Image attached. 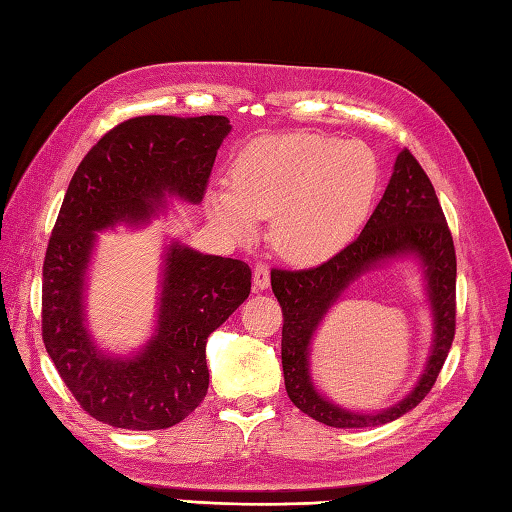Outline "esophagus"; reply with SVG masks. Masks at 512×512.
Instances as JSON below:
<instances>
[{"label": "esophagus", "instance_id": "1", "mask_svg": "<svg viewBox=\"0 0 512 512\" xmlns=\"http://www.w3.org/2000/svg\"><path fill=\"white\" fill-rule=\"evenodd\" d=\"M253 284L255 290H266L270 286V270L266 264H257L253 268Z\"/></svg>", "mask_w": 512, "mask_h": 512}]
</instances>
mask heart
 <instances>
[{"label":"heart","mask_w":512,"mask_h":512,"mask_svg":"<svg viewBox=\"0 0 512 512\" xmlns=\"http://www.w3.org/2000/svg\"><path fill=\"white\" fill-rule=\"evenodd\" d=\"M231 191H211L213 220L233 237L270 217V244L297 264H317L350 242L378 187V162L361 140L325 134H268L239 151Z\"/></svg>","instance_id":"obj_1"}]
</instances>
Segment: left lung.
I'll use <instances>...</instances> for the list:
<instances>
[{
	"instance_id": "obj_1",
	"label": "left lung",
	"mask_w": 512,
	"mask_h": 512,
	"mask_svg": "<svg viewBox=\"0 0 512 512\" xmlns=\"http://www.w3.org/2000/svg\"><path fill=\"white\" fill-rule=\"evenodd\" d=\"M400 256H416L428 281V298L434 314V341L428 367L419 385L394 408L358 414L334 406L311 383V336L350 283L367 269ZM455 275L458 264L453 237L438 195L420 162L409 149H402L396 156L394 173L383 198L352 244L321 266L308 270L273 268L270 273V286L284 312L281 365L288 398L310 418L336 429L378 427L411 411L431 391L451 350L455 336Z\"/></svg>"
}]
</instances>
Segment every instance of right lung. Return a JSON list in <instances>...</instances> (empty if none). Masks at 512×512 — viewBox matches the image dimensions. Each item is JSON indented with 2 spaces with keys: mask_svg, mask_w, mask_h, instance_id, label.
I'll return each instance as SVG.
<instances>
[{
  "mask_svg": "<svg viewBox=\"0 0 512 512\" xmlns=\"http://www.w3.org/2000/svg\"><path fill=\"white\" fill-rule=\"evenodd\" d=\"M228 132L226 116L129 118L88 151L65 191L43 259L41 334L76 402L112 427L167 429L200 405L209 389L206 339L248 299L250 268L171 242L154 336L134 356H110L85 325L96 233L147 224L167 198L200 204Z\"/></svg>",
  "mask_w": 512,
  "mask_h": 512,
  "instance_id": "right-lung-1",
  "label": "right lung"
}]
</instances>
